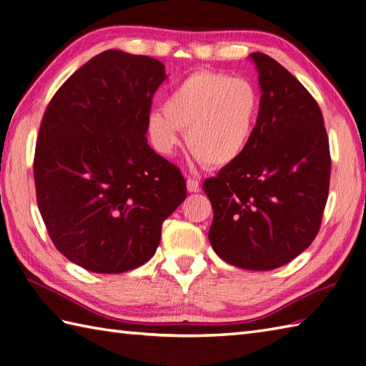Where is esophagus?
Masks as SVG:
<instances>
[{
  "label": "esophagus",
  "mask_w": 366,
  "mask_h": 366,
  "mask_svg": "<svg viewBox=\"0 0 366 366\" xmlns=\"http://www.w3.org/2000/svg\"><path fill=\"white\" fill-rule=\"evenodd\" d=\"M187 190L192 192V193H195V192L199 190V182L197 181V179H193V177L187 179Z\"/></svg>",
  "instance_id": "34e87169"
}]
</instances>
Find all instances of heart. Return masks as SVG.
I'll list each match as a JSON object with an SVG mask.
<instances>
[{
	"instance_id": "heart-1",
	"label": "heart",
	"mask_w": 366,
	"mask_h": 366,
	"mask_svg": "<svg viewBox=\"0 0 366 366\" xmlns=\"http://www.w3.org/2000/svg\"><path fill=\"white\" fill-rule=\"evenodd\" d=\"M259 108V92L252 81L199 71L169 92L163 112L149 113L147 134L155 149L169 155L185 130V143L198 162L227 167L252 143Z\"/></svg>"
}]
</instances>
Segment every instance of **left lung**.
<instances>
[{"mask_svg":"<svg viewBox=\"0 0 366 366\" xmlns=\"http://www.w3.org/2000/svg\"><path fill=\"white\" fill-rule=\"evenodd\" d=\"M261 108L252 143L203 184L214 220L209 242L232 266L272 270L313 242L329 195L330 151L320 105L264 53H252Z\"/></svg>","mask_w":366,"mask_h":366,"instance_id":"1","label":"left lung"}]
</instances>
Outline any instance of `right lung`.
Listing matches in <instances>:
<instances>
[{"mask_svg": "<svg viewBox=\"0 0 366 366\" xmlns=\"http://www.w3.org/2000/svg\"><path fill=\"white\" fill-rule=\"evenodd\" d=\"M165 66L107 50L46 107L34 154L37 206L54 247L80 267L121 274L149 261L187 197L177 167L147 144Z\"/></svg>", "mask_w": 366, "mask_h": 366, "instance_id": "right-lung-1", "label": "right lung"}]
</instances>
